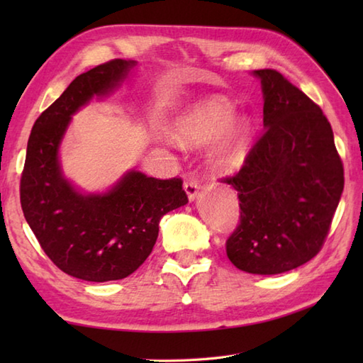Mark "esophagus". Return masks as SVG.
<instances>
[{
    "label": "esophagus",
    "instance_id": "34e87169",
    "mask_svg": "<svg viewBox=\"0 0 363 363\" xmlns=\"http://www.w3.org/2000/svg\"><path fill=\"white\" fill-rule=\"evenodd\" d=\"M184 190H186L189 201H195L199 191V184L196 181H187L184 182Z\"/></svg>",
    "mask_w": 363,
    "mask_h": 363
}]
</instances>
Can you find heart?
I'll return each instance as SVG.
<instances>
[{"label": "heart", "mask_w": 363, "mask_h": 363, "mask_svg": "<svg viewBox=\"0 0 363 363\" xmlns=\"http://www.w3.org/2000/svg\"><path fill=\"white\" fill-rule=\"evenodd\" d=\"M169 140L186 150L209 142L206 165L209 172L226 176L245 164L251 138V121L246 115H234L233 106L221 96H206L191 103L169 126Z\"/></svg>", "instance_id": "1"}]
</instances>
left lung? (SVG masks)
<instances>
[{
    "label": "left lung",
    "mask_w": 363,
    "mask_h": 363,
    "mask_svg": "<svg viewBox=\"0 0 363 363\" xmlns=\"http://www.w3.org/2000/svg\"><path fill=\"white\" fill-rule=\"evenodd\" d=\"M264 129L240 173V225L229 260L246 273L279 274L317 256L343 191V165L323 111L276 70H254Z\"/></svg>",
    "instance_id": "1"
}]
</instances>
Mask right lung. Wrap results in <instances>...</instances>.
<instances>
[{
  "mask_svg": "<svg viewBox=\"0 0 363 363\" xmlns=\"http://www.w3.org/2000/svg\"><path fill=\"white\" fill-rule=\"evenodd\" d=\"M135 60L115 59L79 74L34 123L20 199L29 228L54 264L82 281H117L152 251L159 221L189 203L182 181L156 179L133 168L103 191H87L64 173L60 145L74 113L130 79Z\"/></svg>",
  "mask_w": 363,
  "mask_h": 363,
  "instance_id": "obj_1",
  "label": "right lung"
}]
</instances>
